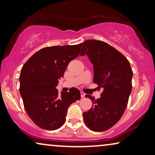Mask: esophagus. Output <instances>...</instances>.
Masks as SVG:
<instances>
[{
    "instance_id": "34e87169",
    "label": "esophagus",
    "mask_w": 155,
    "mask_h": 155,
    "mask_svg": "<svg viewBox=\"0 0 155 155\" xmlns=\"http://www.w3.org/2000/svg\"><path fill=\"white\" fill-rule=\"evenodd\" d=\"M80 95H81V97H85V94L83 92H80Z\"/></svg>"
}]
</instances>
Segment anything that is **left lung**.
Returning <instances> with one entry per match:
<instances>
[{"instance_id":"8db88e82","label":"left lung","mask_w":155,"mask_h":155,"mask_svg":"<svg viewBox=\"0 0 155 155\" xmlns=\"http://www.w3.org/2000/svg\"><path fill=\"white\" fill-rule=\"evenodd\" d=\"M87 55L94 66V81L102 88L101 97L92 101V107L84 112L87 126L101 132L114 126L124 114L132 90L133 71L127 58L106 42L87 40L82 44L80 56Z\"/></svg>"}]
</instances>
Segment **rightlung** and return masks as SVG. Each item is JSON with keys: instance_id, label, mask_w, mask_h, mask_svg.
I'll return each mask as SVG.
<instances>
[{"instance_id": "1", "label": "right lung", "mask_w": 155, "mask_h": 155, "mask_svg": "<svg viewBox=\"0 0 155 155\" xmlns=\"http://www.w3.org/2000/svg\"><path fill=\"white\" fill-rule=\"evenodd\" d=\"M82 44L45 47L36 52L23 65L20 93L29 118L39 128L56 130L65 121L69 106L80 99L72 87L58 94L56 89L69 63L80 54Z\"/></svg>"}]
</instances>
